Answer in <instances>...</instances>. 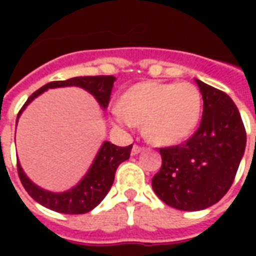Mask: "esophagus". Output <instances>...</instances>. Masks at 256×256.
I'll list each match as a JSON object with an SVG mask.
<instances>
[{
	"mask_svg": "<svg viewBox=\"0 0 256 256\" xmlns=\"http://www.w3.org/2000/svg\"><path fill=\"white\" fill-rule=\"evenodd\" d=\"M142 150H144V146H140V145H133L132 154H133V155H137V154H140V152H141Z\"/></svg>",
	"mask_w": 256,
	"mask_h": 256,
	"instance_id": "1",
	"label": "esophagus"
}]
</instances>
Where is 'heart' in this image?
Masks as SVG:
<instances>
[{"label": "heart", "instance_id": "1", "mask_svg": "<svg viewBox=\"0 0 256 256\" xmlns=\"http://www.w3.org/2000/svg\"><path fill=\"white\" fill-rule=\"evenodd\" d=\"M202 112V96L190 84L144 82L132 86L111 110V120L132 128L144 123L146 137L170 145L192 133Z\"/></svg>", "mask_w": 256, "mask_h": 256}]
</instances>
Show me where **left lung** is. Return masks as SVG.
<instances>
[{
  "label": "left lung",
  "mask_w": 256,
  "mask_h": 256,
  "mask_svg": "<svg viewBox=\"0 0 256 256\" xmlns=\"http://www.w3.org/2000/svg\"><path fill=\"white\" fill-rule=\"evenodd\" d=\"M203 97L198 130L185 142L159 148L162 167L152 188L163 203L182 211L207 208L230 189L240 164L247 134L225 92L196 79Z\"/></svg>",
  "instance_id": "8db88e82"
}]
</instances>
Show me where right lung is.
<instances>
[{
	"label": "right lung",
	"mask_w": 256,
	"mask_h": 256,
	"mask_svg": "<svg viewBox=\"0 0 256 256\" xmlns=\"http://www.w3.org/2000/svg\"><path fill=\"white\" fill-rule=\"evenodd\" d=\"M115 80L116 78L114 75H97V76H76V78H70L67 80L49 82L45 86H42L41 89L34 92L27 98L26 104L19 111L18 118L20 116V114L26 106L45 90L52 89V88H62V86L84 88V90H88L89 93L94 96L102 108H106L110 104L111 92ZM132 148L133 145L116 146L106 141L101 146V150H98L88 174L82 178V181L76 186L63 193H53L36 186V184H32L27 178L24 172L20 167L19 162H18V172H19L20 181L28 194L44 207L62 212V214H84V212L92 211L96 206H98L101 200L106 196V193L110 192L118 166L130 158Z\"/></svg>",
	"instance_id": "1"
}]
</instances>
